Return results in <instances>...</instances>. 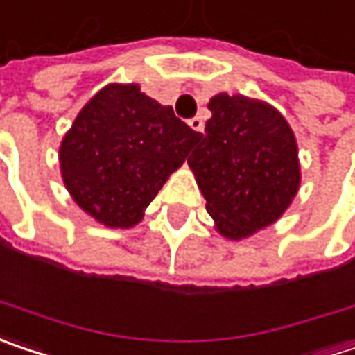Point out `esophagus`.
<instances>
[{
  "label": "esophagus",
  "instance_id": "obj_1",
  "mask_svg": "<svg viewBox=\"0 0 355 355\" xmlns=\"http://www.w3.org/2000/svg\"><path fill=\"white\" fill-rule=\"evenodd\" d=\"M189 125H191L195 132H203V128H205V123H203V119H201V117H193V119H189Z\"/></svg>",
  "mask_w": 355,
  "mask_h": 355
}]
</instances>
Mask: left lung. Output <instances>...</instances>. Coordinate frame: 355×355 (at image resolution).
Masks as SVG:
<instances>
[{"mask_svg": "<svg viewBox=\"0 0 355 355\" xmlns=\"http://www.w3.org/2000/svg\"><path fill=\"white\" fill-rule=\"evenodd\" d=\"M189 166L207 213L227 240H242L274 223L301 184L297 140L272 105L219 93Z\"/></svg>", "mask_w": 355, "mask_h": 355, "instance_id": "8db88e82", "label": "left lung"}]
</instances>
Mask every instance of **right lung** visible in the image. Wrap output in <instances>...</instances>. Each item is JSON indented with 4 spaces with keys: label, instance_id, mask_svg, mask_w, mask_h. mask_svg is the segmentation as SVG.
Returning <instances> with one entry per match:
<instances>
[{
    "label": "right lung",
    "instance_id": "right-lung-1",
    "mask_svg": "<svg viewBox=\"0 0 355 355\" xmlns=\"http://www.w3.org/2000/svg\"><path fill=\"white\" fill-rule=\"evenodd\" d=\"M199 132L138 85L103 87L83 107L58 150L75 203L107 227H134Z\"/></svg>",
    "mask_w": 355,
    "mask_h": 355
}]
</instances>
